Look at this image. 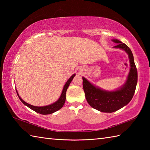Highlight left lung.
Wrapping results in <instances>:
<instances>
[{"label":"left lung","mask_w":150,"mask_h":150,"mask_svg":"<svg viewBox=\"0 0 150 150\" xmlns=\"http://www.w3.org/2000/svg\"><path fill=\"white\" fill-rule=\"evenodd\" d=\"M112 41L117 44L114 47L124 50L128 54L131 68L126 84L119 90L110 92L94 86L82 77L83 89L88 104L94 109L105 113L114 112L128 104L132 99L137 83V70L131 50L119 40L113 39Z\"/></svg>","instance_id":"obj_1"}]
</instances>
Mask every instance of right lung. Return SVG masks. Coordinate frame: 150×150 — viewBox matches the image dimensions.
Listing matches in <instances>:
<instances>
[{"label":"right lung","mask_w":150,"mask_h":150,"mask_svg":"<svg viewBox=\"0 0 150 150\" xmlns=\"http://www.w3.org/2000/svg\"><path fill=\"white\" fill-rule=\"evenodd\" d=\"M75 74H73L71 77L68 79V81L66 82V84L64 85V86L63 90L62 91V94H61V95H60V97L59 98V100L57 102H55V103L48 105V106H46L39 107V106H32V105L29 104L22 100V98L18 96L17 91L16 90V91H17L18 96L19 98H20V100H21L22 103H23L24 105L27 106L28 108H30V109L33 110V111H35L37 113H39L42 114V115L51 114V113L55 112V111H58L60 109V108H62V106H64V104L65 101H66V93L67 89H68L69 84L71 83V82L72 81L73 77H75Z\"/></svg>","instance_id":"1"}]
</instances>
